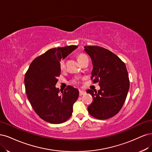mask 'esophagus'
<instances>
[{"mask_svg": "<svg viewBox=\"0 0 152 152\" xmlns=\"http://www.w3.org/2000/svg\"><path fill=\"white\" fill-rule=\"evenodd\" d=\"M85 94H86V91H83V90H80V93H79L80 96H82V95H85Z\"/></svg>", "mask_w": 152, "mask_h": 152, "instance_id": "esophagus-1", "label": "esophagus"}]
</instances>
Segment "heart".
Segmentation results:
<instances>
[{
	"label": "heart",
	"instance_id": "1",
	"mask_svg": "<svg viewBox=\"0 0 152 152\" xmlns=\"http://www.w3.org/2000/svg\"><path fill=\"white\" fill-rule=\"evenodd\" d=\"M87 56L84 54V53H79L77 56V59L78 61V62H79V63L80 64L82 61H84L85 59H86V58H87ZM65 61L64 59H62L60 62V64H59V67L61 68V69H64L65 68ZM72 83H74V84H77V83H78V81L77 80H72Z\"/></svg>",
	"mask_w": 152,
	"mask_h": 152
}]
</instances>
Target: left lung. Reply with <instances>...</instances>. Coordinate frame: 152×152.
I'll return each instance as SVG.
<instances>
[{
  "label": "left lung",
  "mask_w": 152,
  "mask_h": 152,
  "mask_svg": "<svg viewBox=\"0 0 152 152\" xmlns=\"http://www.w3.org/2000/svg\"><path fill=\"white\" fill-rule=\"evenodd\" d=\"M91 57L93 71L91 79L99 83L100 89L88 90L93 102L88 107L89 114L98 119L115 115L124 105L129 88V80L125 64L110 50L99 46H85Z\"/></svg>",
  "instance_id": "8db88e82"
}]
</instances>
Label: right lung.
I'll return each instance as SVG.
<instances>
[{
	"label": "right lung",
	"mask_w": 152,
	"mask_h": 152,
	"mask_svg": "<svg viewBox=\"0 0 152 152\" xmlns=\"http://www.w3.org/2000/svg\"><path fill=\"white\" fill-rule=\"evenodd\" d=\"M77 47L70 45L49 49L32 61L24 76L26 95L33 110L49 123L61 124L69 119L79 96L78 90L71 86L64 91L56 87L57 77L61 75L60 61Z\"/></svg>",
	"instance_id": "obj_1"
}]
</instances>
